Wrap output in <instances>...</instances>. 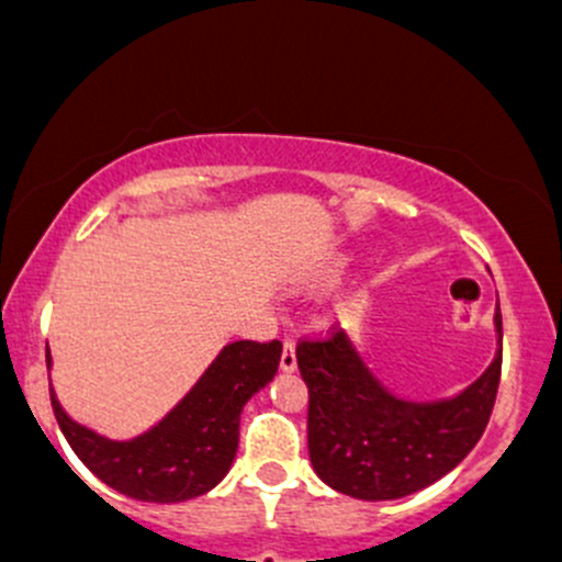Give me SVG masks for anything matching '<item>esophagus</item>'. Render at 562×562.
Segmentation results:
<instances>
[{"instance_id": "obj_1", "label": "esophagus", "mask_w": 562, "mask_h": 562, "mask_svg": "<svg viewBox=\"0 0 562 562\" xmlns=\"http://www.w3.org/2000/svg\"><path fill=\"white\" fill-rule=\"evenodd\" d=\"M297 367V353H294V342L283 340V351H281V370L292 372Z\"/></svg>"}]
</instances>
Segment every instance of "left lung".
<instances>
[{
    "label": "left lung",
    "mask_w": 562,
    "mask_h": 562,
    "mask_svg": "<svg viewBox=\"0 0 562 562\" xmlns=\"http://www.w3.org/2000/svg\"><path fill=\"white\" fill-rule=\"evenodd\" d=\"M501 335V311H496ZM297 367L307 385V452L335 491L389 501L424 491L472 452L491 420L501 380L493 364L456 400L415 404L391 396L335 324L300 337Z\"/></svg>",
    "instance_id": "left-lung-1"
}]
</instances>
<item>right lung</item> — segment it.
<instances>
[{"instance_id":"add662e5","label":"right lung","mask_w":562,"mask_h":562,"mask_svg":"<svg viewBox=\"0 0 562 562\" xmlns=\"http://www.w3.org/2000/svg\"><path fill=\"white\" fill-rule=\"evenodd\" d=\"M279 361V340L231 342L173 413L131 442H112L75 424L50 391L53 413L66 442L101 482L136 501L173 504L203 496L227 474L238 450L240 409L273 380Z\"/></svg>"}]
</instances>
